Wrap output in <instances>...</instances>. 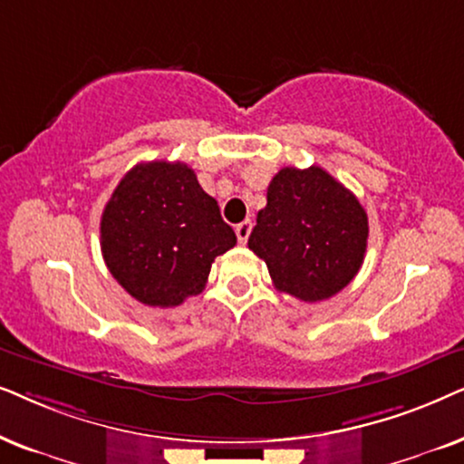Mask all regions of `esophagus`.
Listing matches in <instances>:
<instances>
[{
  "label": "esophagus",
  "mask_w": 464,
  "mask_h": 464,
  "mask_svg": "<svg viewBox=\"0 0 464 464\" xmlns=\"http://www.w3.org/2000/svg\"><path fill=\"white\" fill-rule=\"evenodd\" d=\"M250 231H252V222H250V220H244V222H239V225L236 227V236H237V242H239V244H246V242H248V237H250Z\"/></svg>",
  "instance_id": "esophagus-1"
}]
</instances>
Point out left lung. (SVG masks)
Listing matches in <instances>:
<instances>
[{
  "label": "left lung",
  "mask_w": 464,
  "mask_h": 464,
  "mask_svg": "<svg viewBox=\"0 0 464 464\" xmlns=\"http://www.w3.org/2000/svg\"><path fill=\"white\" fill-rule=\"evenodd\" d=\"M367 237V212L354 193L312 165L274 176L248 248L263 258L280 293L314 304L354 280Z\"/></svg>",
  "instance_id": "left-lung-1"
}]
</instances>
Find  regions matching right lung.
I'll use <instances>...</instances> for the list:
<instances>
[{
  "label": "right lung",
  "instance_id": "1",
  "mask_svg": "<svg viewBox=\"0 0 464 464\" xmlns=\"http://www.w3.org/2000/svg\"><path fill=\"white\" fill-rule=\"evenodd\" d=\"M237 244L187 163L150 160L119 182L102 214V255L114 280L150 307L206 288L216 256Z\"/></svg>",
  "mask_w": 464,
  "mask_h": 464
}]
</instances>
